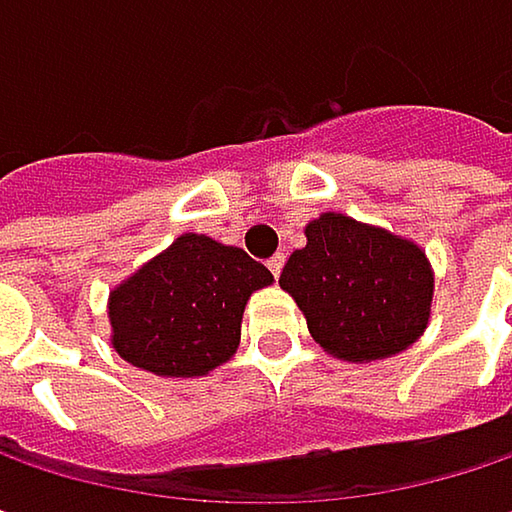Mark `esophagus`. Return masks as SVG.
Returning <instances> with one entry per match:
<instances>
[{
    "label": "esophagus",
    "mask_w": 512,
    "mask_h": 512,
    "mask_svg": "<svg viewBox=\"0 0 512 512\" xmlns=\"http://www.w3.org/2000/svg\"><path fill=\"white\" fill-rule=\"evenodd\" d=\"M266 266H269V272L278 278V275H281V266H284V255H281V252H278V255H272L269 260H266Z\"/></svg>",
    "instance_id": "obj_1"
}]
</instances>
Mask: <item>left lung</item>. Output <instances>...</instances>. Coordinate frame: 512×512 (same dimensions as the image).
Returning <instances> with one entry per match:
<instances>
[{
  "label": "left lung",
  "mask_w": 512,
  "mask_h": 512,
  "mask_svg": "<svg viewBox=\"0 0 512 512\" xmlns=\"http://www.w3.org/2000/svg\"><path fill=\"white\" fill-rule=\"evenodd\" d=\"M278 284L296 299L311 338L344 361L388 358L427 329L433 272L424 252L382 228L323 213L305 228Z\"/></svg>",
  "instance_id": "8db88e82"
}]
</instances>
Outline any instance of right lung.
Returning a JSON list of instances; mask_svg holds the SVG:
<instances>
[{
	"label": "right lung",
	"instance_id": "obj_1",
	"mask_svg": "<svg viewBox=\"0 0 512 512\" xmlns=\"http://www.w3.org/2000/svg\"><path fill=\"white\" fill-rule=\"evenodd\" d=\"M266 284L243 249L183 234L112 290V347L156 376H204L237 353L243 308Z\"/></svg>",
	"mask_w": 512,
	"mask_h": 512
}]
</instances>
